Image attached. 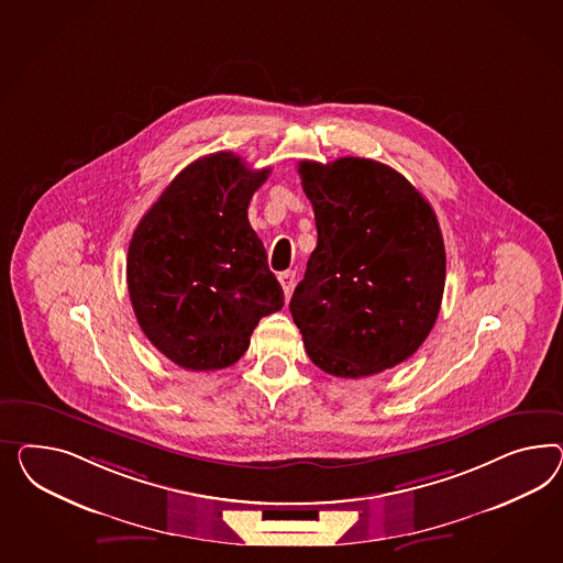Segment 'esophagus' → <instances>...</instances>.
Segmentation results:
<instances>
[{
    "instance_id": "1",
    "label": "esophagus",
    "mask_w": 563,
    "mask_h": 563,
    "mask_svg": "<svg viewBox=\"0 0 563 563\" xmlns=\"http://www.w3.org/2000/svg\"><path fill=\"white\" fill-rule=\"evenodd\" d=\"M278 280H280V285H283V290H285V295L289 297L290 290L295 287V273L292 271H287V273L278 274Z\"/></svg>"
}]
</instances>
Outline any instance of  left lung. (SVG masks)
<instances>
[{
  "label": "left lung",
  "instance_id": "left-lung-1",
  "mask_svg": "<svg viewBox=\"0 0 563 563\" xmlns=\"http://www.w3.org/2000/svg\"><path fill=\"white\" fill-rule=\"evenodd\" d=\"M318 247L290 299L321 371L358 379L408 361L441 311L446 256L432 207L394 167L365 157L299 162Z\"/></svg>",
  "mask_w": 563,
  "mask_h": 563
}]
</instances>
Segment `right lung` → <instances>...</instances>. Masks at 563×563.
Here are the masks:
<instances>
[{"mask_svg":"<svg viewBox=\"0 0 563 563\" xmlns=\"http://www.w3.org/2000/svg\"><path fill=\"white\" fill-rule=\"evenodd\" d=\"M271 167L231 152L205 155L143 214L126 256L135 318L155 349L188 371L238 363L264 316L285 295L247 221Z\"/></svg>","mask_w":563,"mask_h":563,"instance_id":"right-lung-1","label":"right lung"}]
</instances>
